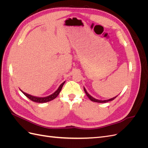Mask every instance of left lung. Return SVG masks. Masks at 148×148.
Here are the masks:
<instances>
[{"instance_id": "left-lung-1", "label": "left lung", "mask_w": 148, "mask_h": 148, "mask_svg": "<svg viewBox=\"0 0 148 148\" xmlns=\"http://www.w3.org/2000/svg\"><path fill=\"white\" fill-rule=\"evenodd\" d=\"M84 92H85V93H86V96H88V97L89 98V99H90L91 101H93V102H99V103H106V102H109V101H113L114 99H115L116 97H117V96H115V97H112V98H111V99H107V100H99V99H95V97H92L90 95H89V94L87 92V91L86 90V89H85V88L84 87Z\"/></svg>"}]
</instances>
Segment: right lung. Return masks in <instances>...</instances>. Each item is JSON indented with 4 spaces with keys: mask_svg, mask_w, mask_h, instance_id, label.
Returning <instances> with one entry per match:
<instances>
[{
    "mask_svg": "<svg viewBox=\"0 0 148 148\" xmlns=\"http://www.w3.org/2000/svg\"><path fill=\"white\" fill-rule=\"evenodd\" d=\"M65 82L62 83L60 85V86H59V88H58L54 92L52 93V95H49V96H46V97H37V96H34L30 95H29V94H27V93H26V92H23V91L21 90V89H20V91H21L22 92H23L26 97H27L28 98H29V99L30 100H31V101H33V102H39V103L47 102H49V101H52V100H53V99H54L55 98H56V97H57V96L59 95V93H60V91H61V89H62V87H63Z\"/></svg>",
    "mask_w": 148,
    "mask_h": 148,
    "instance_id": "obj_1",
    "label": "right lung"
}]
</instances>
